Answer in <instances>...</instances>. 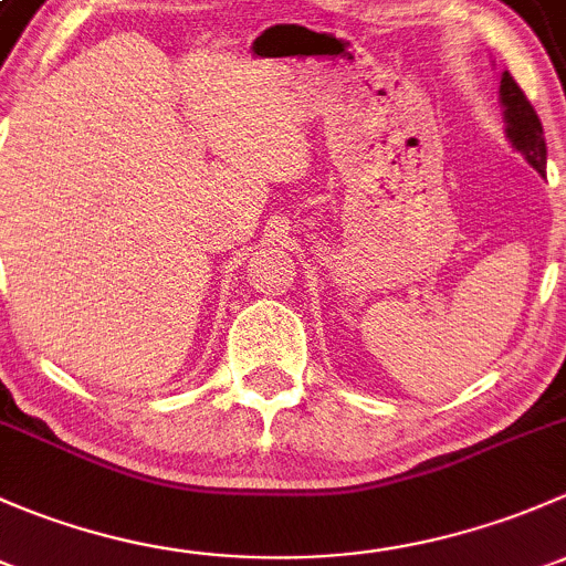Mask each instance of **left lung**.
Wrapping results in <instances>:
<instances>
[{"label": "left lung", "instance_id": "8db88e82", "mask_svg": "<svg viewBox=\"0 0 566 566\" xmlns=\"http://www.w3.org/2000/svg\"><path fill=\"white\" fill-rule=\"evenodd\" d=\"M501 104H504L506 136H510L512 147L526 156V161L536 172H545L547 147L545 134H542V123L536 117L531 101L526 98V93L517 87L510 71H504V76H501Z\"/></svg>", "mask_w": 566, "mask_h": 566}]
</instances>
